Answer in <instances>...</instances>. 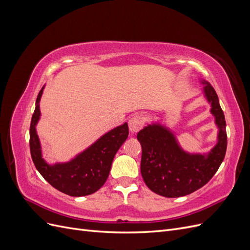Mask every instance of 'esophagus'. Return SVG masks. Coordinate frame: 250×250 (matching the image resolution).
I'll list each match as a JSON object with an SVG mask.
<instances>
[{
  "instance_id": "obj_1",
  "label": "esophagus",
  "mask_w": 250,
  "mask_h": 250,
  "mask_svg": "<svg viewBox=\"0 0 250 250\" xmlns=\"http://www.w3.org/2000/svg\"><path fill=\"white\" fill-rule=\"evenodd\" d=\"M128 124H129V131L132 134H134V133L139 132L142 129V127L144 125V120H143V118L141 116H133L129 120V122H128Z\"/></svg>"
}]
</instances>
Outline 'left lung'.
<instances>
[{
  "label": "left lung",
  "mask_w": 250,
  "mask_h": 250,
  "mask_svg": "<svg viewBox=\"0 0 250 250\" xmlns=\"http://www.w3.org/2000/svg\"><path fill=\"white\" fill-rule=\"evenodd\" d=\"M200 82L218 127L217 144L209 152H187L170 128L158 122L147 125L137 135L142 145L143 179L151 191L164 197H181L198 190L215 175L224 160L228 146L224 113L214 87L206 80Z\"/></svg>",
  "instance_id": "obj_1"
}]
</instances>
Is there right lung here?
<instances>
[{"label":"right lung","mask_w":250,"mask_h":250,"mask_svg":"<svg viewBox=\"0 0 250 250\" xmlns=\"http://www.w3.org/2000/svg\"><path fill=\"white\" fill-rule=\"evenodd\" d=\"M44 85L37 96L30 125V152L42 176L56 190L73 197L97 192L105 184L116 153L128 138V125L118 126L103 134L94 144L66 163L49 165L42 158L36 125L41 118L40 101Z\"/></svg>","instance_id":"obj_1"}]
</instances>
